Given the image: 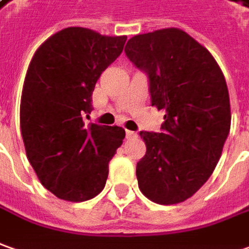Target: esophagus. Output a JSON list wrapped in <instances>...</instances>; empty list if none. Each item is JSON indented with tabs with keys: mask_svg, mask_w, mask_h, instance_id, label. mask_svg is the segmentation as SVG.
<instances>
[{
	"mask_svg": "<svg viewBox=\"0 0 249 249\" xmlns=\"http://www.w3.org/2000/svg\"><path fill=\"white\" fill-rule=\"evenodd\" d=\"M125 133H126V138H129V139H133V138H136V136H138V133H136V132H133V131H126Z\"/></svg>",
	"mask_w": 249,
	"mask_h": 249,
	"instance_id": "esophagus-1",
	"label": "esophagus"
}]
</instances>
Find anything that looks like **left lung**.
Here are the masks:
<instances>
[{
  "instance_id": "1",
  "label": "left lung",
  "mask_w": 249,
  "mask_h": 249,
  "mask_svg": "<svg viewBox=\"0 0 249 249\" xmlns=\"http://www.w3.org/2000/svg\"><path fill=\"white\" fill-rule=\"evenodd\" d=\"M125 54L148 76L151 105L166 111L162 132H140L147 150L136 165L139 188L158 204L184 202L209 180L231 131L224 73L178 28L135 35Z\"/></svg>"
}]
</instances>
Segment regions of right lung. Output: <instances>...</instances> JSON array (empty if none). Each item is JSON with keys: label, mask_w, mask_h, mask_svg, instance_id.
<instances>
[{"label": "right lung", "mask_w": 249, "mask_h": 249, "mask_svg": "<svg viewBox=\"0 0 249 249\" xmlns=\"http://www.w3.org/2000/svg\"><path fill=\"white\" fill-rule=\"evenodd\" d=\"M125 40L68 27L43 42L30 62L20 102L21 136L39 181L60 199L95 197L123 144L121 126L86 125L83 118L92 110L99 76L117 60Z\"/></svg>", "instance_id": "1"}]
</instances>
